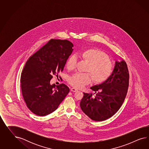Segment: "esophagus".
Returning <instances> with one entry per match:
<instances>
[{
  "mask_svg": "<svg viewBox=\"0 0 149 149\" xmlns=\"http://www.w3.org/2000/svg\"><path fill=\"white\" fill-rule=\"evenodd\" d=\"M71 91L73 92H76L78 91V90L75 88H71Z\"/></svg>",
  "mask_w": 149,
  "mask_h": 149,
  "instance_id": "obj_1",
  "label": "esophagus"
}]
</instances>
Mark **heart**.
<instances>
[{
  "label": "heart",
  "mask_w": 149,
  "mask_h": 149,
  "mask_svg": "<svg viewBox=\"0 0 149 149\" xmlns=\"http://www.w3.org/2000/svg\"><path fill=\"white\" fill-rule=\"evenodd\" d=\"M77 55L90 63L87 72L91 74L95 83L100 84L105 82L112 75L113 64L108 55L104 52L95 49H87L78 53ZM77 63V56L75 55L70 56L67 64V68L70 70L75 69ZM90 74L77 73L70 78L69 82L75 88H82L92 83V78Z\"/></svg>",
  "instance_id": "1"
}]
</instances>
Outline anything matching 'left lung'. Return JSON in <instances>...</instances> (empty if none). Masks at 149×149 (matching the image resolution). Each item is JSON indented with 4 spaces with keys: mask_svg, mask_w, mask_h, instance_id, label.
I'll return each instance as SVG.
<instances>
[{
    "mask_svg": "<svg viewBox=\"0 0 149 149\" xmlns=\"http://www.w3.org/2000/svg\"><path fill=\"white\" fill-rule=\"evenodd\" d=\"M129 72L125 61L115 62L112 75L103 83L92 86V94L84 93L82 111L93 121H102L116 113L123 104L128 88Z\"/></svg>",
    "mask_w": 149,
    "mask_h": 149,
    "instance_id": "obj_1",
    "label": "left lung"
}]
</instances>
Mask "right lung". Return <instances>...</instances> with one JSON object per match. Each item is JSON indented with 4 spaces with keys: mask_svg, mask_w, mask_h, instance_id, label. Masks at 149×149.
I'll return each mask as SVG.
<instances>
[{
    "mask_svg": "<svg viewBox=\"0 0 149 149\" xmlns=\"http://www.w3.org/2000/svg\"><path fill=\"white\" fill-rule=\"evenodd\" d=\"M73 46L67 40L51 39L26 63L21 77L23 97L27 107L36 115L54 112L69 92L65 84L51 85L50 80L63 71Z\"/></svg>",
    "mask_w": 149,
    "mask_h": 149,
    "instance_id": "obj_1",
    "label": "right lung"
}]
</instances>
